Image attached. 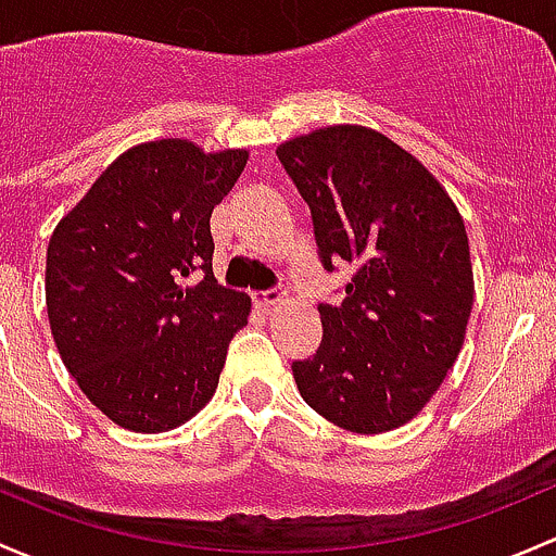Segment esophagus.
<instances>
[{
	"instance_id": "obj_1",
	"label": "esophagus",
	"mask_w": 556,
	"mask_h": 556,
	"mask_svg": "<svg viewBox=\"0 0 556 556\" xmlns=\"http://www.w3.org/2000/svg\"><path fill=\"white\" fill-rule=\"evenodd\" d=\"M286 300V294L280 289H270V291H262V294H254V302L260 307H276V305H280V302Z\"/></svg>"
}]
</instances>
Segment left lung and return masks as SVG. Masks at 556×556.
<instances>
[{
  "mask_svg": "<svg viewBox=\"0 0 556 556\" xmlns=\"http://www.w3.org/2000/svg\"><path fill=\"white\" fill-rule=\"evenodd\" d=\"M276 154L311 205L320 265L356 267L345 300L318 305L324 340L291 364L296 388L345 431H393L431 402L463 348L466 225L420 160L364 125H329Z\"/></svg>",
  "mask_w": 556,
  "mask_h": 556,
  "instance_id": "8db88e82",
  "label": "left lung"
}]
</instances>
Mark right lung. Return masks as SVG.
I'll return each mask as SVG.
<instances>
[{
  "label": "right lung",
  "instance_id": "1",
  "mask_svg": "<svg viewBox=\"0 0 556 556\" xmlns=\"http://www.w3.org/2000/svg\"><path fill=\"white\" fill-rule=\"evenodd\" d=\"M245 160V150L147 141L119 154L50 236L55 348L85 396L128 431H170L198 415L249 324V296L211 270L208 225ZM198 269L204 278L185 285Z\"/></svg>",
  "mask_w": 556,
  "mask_h": 556
}]
</instances>
